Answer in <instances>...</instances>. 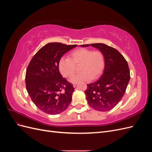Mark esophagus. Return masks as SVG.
Here are the masks:
<instances>
[{"mask_svg":"<svg viewBox=\"0 0 152 152\" xmlns=\"http://www.w3.org/2000/svg\"><path fill=\"white\" fill-rule=\"evenodd\" d=\"M77 83H74V84H73V87H75L76 86H77Z\"/></svg>","mask_w":152,"mask_h":152,"instance_id":"esophagus-1","label":"esophagus"}]
</instances>
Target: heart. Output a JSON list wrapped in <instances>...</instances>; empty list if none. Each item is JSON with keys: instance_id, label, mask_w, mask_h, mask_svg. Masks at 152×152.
<instances>
[{"instance_id": "heart-1", "label": "heart", "mask_w": 152, "mask_h": 152, "mask_svg": "<svg viewBox=\"0 0 152 152\" xmlns=\"http://www.w3.org/2000/svg\"><path fill=\"white\" fill-rule=\"evenodd\" d=\"M79 67L78 75L73 76L70 82L79 83L83 81L96 79L102 74L104 66V56L100 50L80 48L73 50L70 58H62L58 63L59 70L65 78H70L76 71V66Z\"/></svg>"}]
</instances>
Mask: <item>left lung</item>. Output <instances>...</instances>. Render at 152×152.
Returning <instances> with one entry per match:
<instances>
[{"instance_id":"1","label":"left lung","mask_w":152,"mask_h":152,"mask_svg":"<svg viewBox=\"0 0 152 152\" xmlns=\"http://www.w3.org/2000/svg\"><path fill=\"white\" fill-rule=\"evenodd\" d=\"M93 46L102 51L104 56V72L99 79L87 84L85 91L87 103L100 112L113 108L121 100L130 80L127 61L118 50L102 43L82 45Z\"/></svg>"}]
</instances>
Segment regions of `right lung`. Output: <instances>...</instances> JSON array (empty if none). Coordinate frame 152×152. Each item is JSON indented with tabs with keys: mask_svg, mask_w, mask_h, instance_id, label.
<instances>
[{
	"mask_svg": "<svg viewBox=\"0 0 152 152\" xmlns=\"http://www.w3.org/2000/svg\"><path fill=\"white\" fill-rule=\"evenodd\" d=\"M77 45L48 43L30 61L25 75L26 88L32 102L44 113H60L72 102L75 88L63 78L58 63L64 54Z\"/></svg>",
	"mask_w": 152,
	"mask_h": 152,
	"instance_id": "obj_1",
	"label": "right lung"
}]
</instances>
